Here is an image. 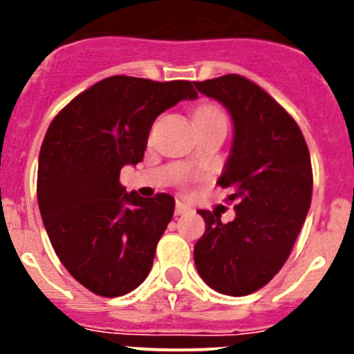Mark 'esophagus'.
<instances>
[{
  "instance_id": "esophagus-1",
  "label": "esophagus",
  "mask_w": 354,
  "mask_h": 354,
  "mask_svg": "<svg viewBox=\"0 0 354 354\" xmlns=\"http://www.w3.org/2000/svg\"><path fill=\"white\" fill-rule=\"evenodd\" d=\"M189 211H192V207H189V205H186L184 202L177 200V204H175V216L186 214V212H189Z\"/></svg>"
}]
</instances>
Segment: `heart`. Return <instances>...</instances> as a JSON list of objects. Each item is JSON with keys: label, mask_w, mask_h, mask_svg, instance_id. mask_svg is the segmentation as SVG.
Listing matches in <instances>:
<instances>
[{"label": "heart", "mask_w": 354, "mask_h": 354, "mask_svg": "<svg viewBox=\"0 0 354 354\" xmlns=\"http://www.w3.org/2000/svg\"><path fill=\"white\" fill-rule=\"evenodd\" d=\"M212 109H216V108H212V106H202V108H200L196 113H205V111H212Z\"/></svg>", "instance_id": "obj_1"}]
</instances>
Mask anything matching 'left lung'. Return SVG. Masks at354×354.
<instances>
[{
    "label": "left lung",
    "instance_id": "left-lung-1",
    "mask_svg": "<svg viewBox=\"0 0 354 354\" xmlns=\"http://www.w3.org/2000/svg\"><path fill=\"white\" fill-rule=\"evenodd\" d=\"M234 120L232 152L218 186L232 189L234 221L198 211L205 232L195 245V266L211 289L246 296L282 270L312 202V162L292 117L257 83L239 74L195 81Z\"/></svg>",
    "mask_w": 354,
    "mask_h": 354
}]
</instances>
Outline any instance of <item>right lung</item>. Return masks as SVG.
<instances>
[{
  "mask_svg": "<svg viewBox=\"0 0 354 354\" xmlns=\"http://www.w3.org/2000/svg\"><path fill=\"white\" fill-rule=\"evenodd\" d=\"M196 95L192 81L111 76L49 124L37 174L40 214L60 262L90 292L124 296L150 273L175 202L126 193L120 170L143 161L159 113Z\"/></svg>",
  "mask_w": 354,
  "mask_h": 354,
  "instance_id": "obj_1",
  "label": "right lung"
}]
</instances>
